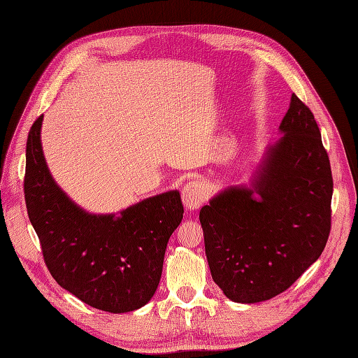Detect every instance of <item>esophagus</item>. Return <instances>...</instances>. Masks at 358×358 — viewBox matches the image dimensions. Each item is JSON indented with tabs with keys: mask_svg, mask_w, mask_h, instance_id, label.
I'll list each match as a JSON object with an SVG mask.
<instances>
[{
	"mask_svg": "<svg viewBox=\"0 0 358 358\" xmlns=\"http://www.w3.org/2000/svg\"><path fill=\"white\" fill-rule=\"evenodd\" d=\"M181 198L187 210H196L207 198V187L203 181L190 180L181 190Z\"/></svg>",
	"mask_w": 358,
	"mask_h": 358,
	"instance_id": "esophagus-1",
	"label": "esophagus"
}]
</instances>
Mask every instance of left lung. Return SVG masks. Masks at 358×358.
<instances>
[{"mask_svg": "<svg viewBox=\"0 0 358 358\" xmlns=\"http://www.w3.org/2000/svg\"><path fill=\"white\" fill-rule=\"evenodd\" d=\"M280 130L251 187L227 189L199 212L212 278L242 304L287 290L331 231V166L316 119L295 94Z\"/></svg>", "mask_w": 358, "mask_h": 358, "instance_id": "1", "label": "left lung"}]
</instances>
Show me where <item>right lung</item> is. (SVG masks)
<instances>
[{"mask_svg": "<svg viewBox=\"0 0 358 358\" xmlns=\"http://www.w3.org/2000/svg\"><path fill=\"white\" fill-rule=\"evenodd\" d=\"M43 115L30 128L24 195L52 278L85 304L110 313L143 307L157 290L166 245L182 213L178 190L115 215H89L54 182L41 145Z\"/></svg>", "mask_w": 358, "mask_h": 358, "instance_id": "add662e5", "label": "right lung"}]
</instances>
